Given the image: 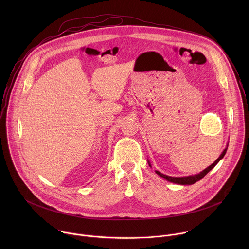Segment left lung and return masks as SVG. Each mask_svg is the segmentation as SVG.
<instances>
[{"label": "left lung", "instance_id": "left-lung-1", "mask_svg": "<svg viewBox=\"0 0 249 249\" xmlns=\"http://www.w3.org/2000/svg\"><path fill=\"white\" fill-rule=\"evenodd\" d=\"M228 146H229V144H227L226 149L223 151V153L220 155V157H219L214 162H213L211 165H209L207 168H205L203 171H201V172H199V173H197V174L188 175V176H182V177H174V176H169V175L163 174V173H161V172H160V171H158V170H156V173H157L158 175H160V177H162V178H164L165 180L169 181V182H172V183H175V184H180V185H192V184H194L195 182L201 180V179L203 178V177H204L210 170H212L213 168H214V167L217 165V163L225 157V155H226V153H227V150H228ZM148 163H149L150 166H152L150 160H148Z\"/></svg>", "mask_w": 249, "mask_h": 249}]
</instances>
